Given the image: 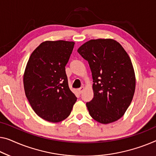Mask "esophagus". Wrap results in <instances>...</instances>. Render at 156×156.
<instances>
[{
  "label": "esophagus",
  "mask_w": 156,
  "mask_h": 156,
  "mask_svg": "<svg viewBox=\"0 0 156 156\" xmlns=\"http://www.w3.org/2000/svg\"><path fill=\"white\" fill-rule=\"evenodd\" d=\"M83 90H84V87H81L80 88H79V89L78 90L79 94H81V93L83 92Z\"/></svg>",
  "instance_id": "34e87169"
}]
</instances>
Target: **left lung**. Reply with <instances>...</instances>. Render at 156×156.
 I'll return each mask as SVG.
<instances>
[{"mask_svg":"<svg viewBox=\"0 0 156 156\" xmlns=\"http://www.w3.org/2000/svg\"><path fill=\"white\" fill-rule=\"evenodd\" d=\"M89 64L94 97L87 106L93 119L102 124L119 120L131 104L136 78L129 55L113 39H92L78 49Z\"/></svg>","mask_w":156,"mask_h":156,"instance_id":"8db88e82","label":"left lung"}]
</instances>
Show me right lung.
<instances>
[{"label":"right lung","mask_w":156,"mask_h":156,"mask_svg":"<svg viewBox=\"0 0 156 156\" xmlns=\"http://www.w3.org/2000/svg\"><path fill=\"white\" fill-rule=\"evenodd\" d=\"M75 43L47 41L30 56L24 73L25 94L35 113L59 122L68 117L77 98L69 87L65 66Z\"/></svg>","instance_id":"add662e5"}]
</instances>
